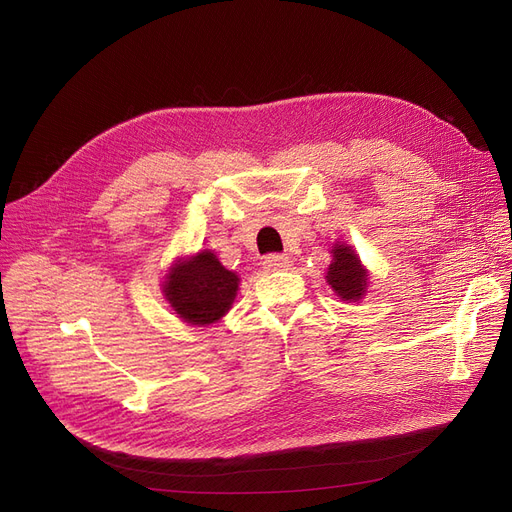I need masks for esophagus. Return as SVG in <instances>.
<instances>
[{
  "mask_svg": "<svg viewBox=\"0 0 512 512\" xmlns=\"http://www.w3.org/2000/svg\"><path fill=\"white\" fill-rule=\"evenodd\" d=\"M263 265H265V269H269V271H278V269H290L292 261H290L288 255L271 253V255H267V257L263 259Z\"/></svg>",
  "mask_w": 512,
  "mask_h": 512,
  "instance_id": "1",
  "label": "esophagus"
}]
</instances>
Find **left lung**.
Segmentation results:
<instances>
[{
  "label": "left lung",
  "mask_w": 512,
  "mask_h": 512,
  "mask_svg": "<svg viewBox=\"0 0 512 512\" xmlns=\"http://www.w3.org/2000/svg\"><path fill=\"white\" fill-rule=\"evenodd\" d=\"M333 261L327 271V282L337 296L346 300H358L366 290V271L360 259L346 245L333 247Z\"/></svg>",
  "instance_id": "obj_1"
}]
</instances>
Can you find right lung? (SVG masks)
<instances>
[{
	"label": "right lung",
	"mask_w": 512,
	"mask_h": 512,
	"mask_svg": "<svg viewBox=\"0 0 512 512\" xmlns=\"http://www.w3.org/2000/svg\"><path fill=\"white\" fill-rule=\"evenodd\" d=\"M238 290V278L212 251L179 261L164 282V294L181 319L191 325H210L224 317Z\"/></svg>",
	"instance_id": "add662e5"
}]
</instances>
